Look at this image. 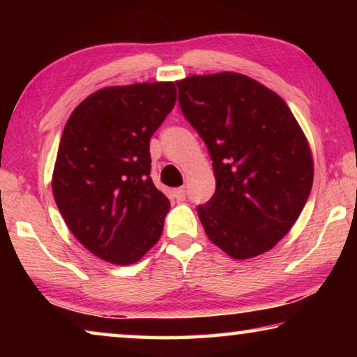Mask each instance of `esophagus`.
<instances>
[{"label": "esophagus", "mask_w": 357, "mask_h": 357, "mask_svg": "<svg viewBox=\"0 0 357 357\" xmlns=\"http://www.w3.org/2000/svg\"><path fill=\"white\" fill-rule=\"evenodd\" d=\"M174 197H176V200L183 202L185 200V187H178V189H174Z\"/></svg>", "instance_id": "esophagus-1"}]
</instances>
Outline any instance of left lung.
Instances as JSON below:
<instances>
[{
	"mask_svg": "<svg viewBox=\"0 0 357 357\" xmlns=\"http://www.w3.org/2000/svg\"><path fill=\"white\" fill-rule=\"evenodd\" d=\"M185 119L206 143L215 192L197 208L208 238L234 259L268 252L298 220L313 184L304 132L279 94L220 72L176 82Z\"/></svg>",
	"mask_w": 357,
	"mask_h": 357,
	"instance_id": "1",
	"label": "left lung"
}]
</instances>
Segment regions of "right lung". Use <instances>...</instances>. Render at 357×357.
Instances as JSON below:
<instances>
[{
    "label": "right lung",
    "mask_w": 357,
    "mask_h": 357,
    "mask_svg": "<svg viewBox=\"0 0 357 357\" xmlns=\"http://www.w3.org/2000/svg\"><path fill=\"white\" fill-rule=\"evenodd\" d=\"M174 102L173 82L102 88L64 126L53 197L72 234L105 261L137 263L160 238L170 202L149 176V140Z\"/></svg>",
    "instance_id": "right-lung-1"
}]
</instances>
